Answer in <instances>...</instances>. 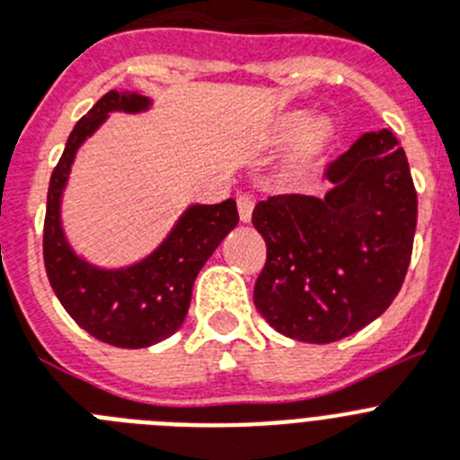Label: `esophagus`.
Returning <instances> with one entry per match:
<instances>
[{
  "mask_svg": "<svg viewBox=\"0 0 460 460\" xmlns=\"http://www.w3.org/2000/svg\"><path fill=\"white\" fill-rule=\"evenodd\" d=\"M238 206V215H241V222H250L252 217V208H254V199L250 194H241L236 199Z\"/></svg>",
  "mask_w": 460,
  "mask_h": 460,
  "instance_id": "esophagus-1",
  "label": "esophagus"
}]
</instances>
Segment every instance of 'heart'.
Here are the masks:
<instances>
[{
  "label": "heart",
  "mask_w": 460,
  "mask_h": 460,
  "mask_svg": "<svg viewBox=\"0 0 460 460\" xmlns=\"http://www.w3.org/2000/svg\"><path fill=\"white\" fill-rule=\"evenodd\" d=\"M308 126H311V123H308V119L296 117V119H292V121L288 123V128H285V135H288L289 140L304 137V135L308 133Z\"/></svg>",
  "instance_id": "b5f03b06"
}]
</instances>
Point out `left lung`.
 Segmentation results:
<instances>
[{"label":"left lung","mask_w":460,"mask_h":460,"mask_svg":"<svg viewBox=\"0 0 460 460\" xmlns=\"http://www.w3.org/2000/svg\"><path fill=\"white\" fill-rule=\"evenodd\" d=\"M325 199L280 194L260 200L254 229L266 264L254 306L296 341L330 343L369 325L407 276L416 231V189L388 128L365 133L327 165Z\"/></svg>","instance_id":"left-lung-1"}]
</instances>
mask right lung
<instances>
[{
    "label": "right lung",
    "instance_id": "1",
    "mask_svg": "<svg viewBox=\"0 0 460 460\" xmlns=\"http://www.w3.org/2000/svg\"><path fill=\"white\" fill-rule=\"evenodd\" d=\"M146 105L145 95L105 93L69 133L46 200L44 266L53 292L76 325L119 349H145L180 330L196 276L238 224L234 199L189 208L156 252L123 271L93 269L69 250L60 229V194L76 149L110 111H140Z\"/></svg>",
    "mask_w": 460,
    "mask_h": 460
}]
</instances>
